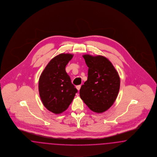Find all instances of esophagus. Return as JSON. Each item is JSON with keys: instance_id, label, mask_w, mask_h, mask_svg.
Instances as JSON below:
<instances>
[{"instance_id": "obj_1", "label": "esophagus", "mask_w": 157, "mask_h": 157, "mask_svg": "<svg viewBox=\"0 0 157 157\" xmlns=\"http://www.w3.org/2000/svg\"><path fill=\"white\" fill-rule=\"evenodd\" d=\"M80 88H81V85H78V86H76V89H77V90L78 91L80 90Z\"/></svg>"}]
</instances>
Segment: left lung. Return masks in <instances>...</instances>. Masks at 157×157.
<instances>
[{"instance_id": "1", "label": "left lung", "mask_w": 157, "mask_h": 157, "mask_svg": "<svg viewBox=\"0 0 157 157\" xmlns=\"http://www.w3.org/2000/svg\"><path fill=\"white\" fill-rule=\"evenodd\" d=\"M89 67L87 80L80 90L81 99L91 110L102 113L111 107L120 89V77L107 58L82 56Z\"/></svg>"}]
</instances>
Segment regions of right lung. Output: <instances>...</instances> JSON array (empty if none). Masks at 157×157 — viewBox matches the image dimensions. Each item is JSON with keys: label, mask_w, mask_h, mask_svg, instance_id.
Wrapping results in <instances>:
<instances>
[{"label": "right lung", "mask_w": 157, "mask_h": 157, "mask_svg": "<svg viewBox=\"0 0 157 157\" xmlns=\"http://www.w3.org/2000/svg\"><path fill=\"white\" fill-rule=\"evenodd\" d=\"M73 57L60 54L52 58L42 71L38 89L44 106L49 111L59 114L64 112L74 99L77 90L71 82L66 67Z\"/></svg>", "instance_id": "right-lung-1"}]
</instances>
